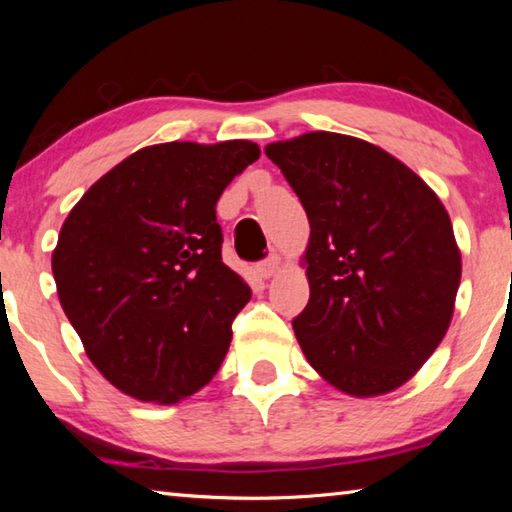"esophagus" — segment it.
<instances>
[{
    "label": "esophagus",
    "mask_w": 512,
    "mask_h": 512,
    "mask_svg": "<svg viewBox=\"0 0 512 512\" xmlns=\"http://www.w3.org/2000/svg\"><path fill=\"white\" fill-rule=\"evenodd\" d=\"M280 266H282V259L277 257V255H271V257L264 259V262L257 266V273L268 280V277H273L277 271H280Z\"/></svg>",
    "instance_id": "esophagus-1"
}]
</instances>
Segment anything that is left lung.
Returning a JSON list of instances; mask_svg holds the SVG:
<instances>
[{
  "label": "left lung",
  "instance_id": "8db88e82",
  "mask_svg": "<svg viewBox=\"0 0 512 512\" xmlns=\"http://www.w3.org/2000/svg\"><path fill=\"white\" fill-rule=\"evenodd\" d=\"M309 219V302L293 332L320 377L352 397L406 384L454 316L461 250L436 192L366 140L311 131L266 144Z\"/></svg>",
  "mask_w": 512,
  "mask_h": 512
}]
</instances>
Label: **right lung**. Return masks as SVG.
Wrapping results in <instances>:
<instances>
[{
	"label": "right lung",
	"mask_w": 512,
	"mask_h": 512,
	"mask_svg": "<svg viewBox=\"0 0 512 512\" xmlns=\"http://www.w3.org/2000/svg\"><path fill=\"white\" fill-rule=\"evenodd\" d=\"M259 153L248 140L144 146L67 214L51 253L60 307L121 393L178 404L219 370L250 289L221 259L216 201Z\"/></svg>",
	"instance_id": "1"
}]
</instances>
